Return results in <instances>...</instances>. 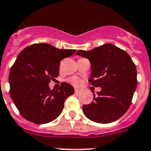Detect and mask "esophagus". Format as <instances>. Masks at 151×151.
Instances as JSON below:
<instances>
[{
	"label": "esophagus",
	"mask_w": 151,
	"mask_h": 151,
	"mask_svg": "<svg viewBox=\"0 0 151 151\" xmlns=\"http://www.w3.org/2000/svg\"><path fill=\"white\" fill-rule=\"evenodd\" d=\"M74 91H75V93H80V91H81V90L77 89V88H75V90H74Z\"/></svg>",
	"instance_id": "obj_1"
}]
</instances>
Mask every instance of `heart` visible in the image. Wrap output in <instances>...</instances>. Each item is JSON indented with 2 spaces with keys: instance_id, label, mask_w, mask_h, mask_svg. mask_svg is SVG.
I'll return each mask as SVG.
<instances>
[{
  "instance_id": "1",
  "label": "heart",
  "mask_w": 151,
  "mask_h": 151,
  "mask_svg": "<svg viewBox=\"0 0 151 151\" xmlns=\"http://www.w3.org/2000/svg\"><path fill=\"white\" fill-rule=\"evenodd\" d=\"M70 83H73V85L75 86H78L81 83V80L80 79V78H77V77H73V78H70Z\"/></svg>"
}]
</instances>
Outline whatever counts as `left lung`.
<instances>
[{
  "label": "left lung",
  "instance_id": "obj_1",
  "mask_svg": "<svg viewBox=\"0 0 151 151\" xmlns=\"http://www.w3.org/2000/svg\"><path fill=\"white\" fill-rule=\"evenodd\" d=\"M76 55L89 60V82L101 87L97 95L93 94V101L83 106L84 115L100 124L118 120L128 110L137 84V68L132 59L127 52L111 44L87 51L78 50Z\"/></svg>",
  "mask_w": 151,
  "mask_h": 151
}]
</instances>
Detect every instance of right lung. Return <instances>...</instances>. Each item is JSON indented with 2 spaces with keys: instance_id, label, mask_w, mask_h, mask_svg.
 <instances>
[{
  "instance_id": "right-lung-1",
  "label": "right lung",
  "mask_w": 151,
  "mask_h": 151,
  "mask_svg": "<svg viewBox=\"0 0 151 151\" xmlns=\"http://www.w3.org/2000/svg\"><path fill=\"white\" fill-rule=\"evenodd\" d=\"M75 50H63L50 44H35L18 54L9 73L11 99L23 117L43 124L51 122L61 114L65 100L74 93L68 83L50 90V80L59 75L62 59Z\"/></svg>"
}]
</instances>
